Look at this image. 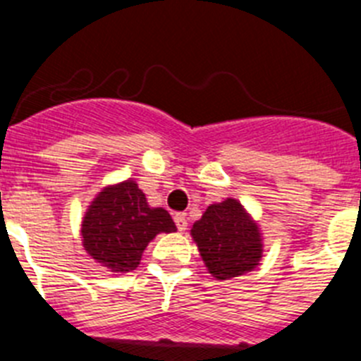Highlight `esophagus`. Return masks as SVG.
<instances>
[{
  "label": "esophagus",
  "instance_id": "34e87169",
  "mask_svg": "<svg viewBox=\"0 0 361 361\" xmlns=\"http://www.w3.org/2000/svg\"><path fill=\"white\" fill-rule=\"evenodd\" d=\"M173 219H175V226H177L178 231H184V229L188 228V219H186V215H184V213H177Z\"/></svg>",
  "mask_w": 361,
  "mask_h": 361
}]
</instances>
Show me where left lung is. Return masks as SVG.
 I'll list each match as a JSON object with an SVG mask.
<instances>
[{"label": "left lung", "instance_id": "1", "mask_svg": "<svg viewBox=\"0 0 361 361\" xmlns=\"http://www.w3.org/2000/svg\"><path fill=\"white\" fill-rule=\"evenodd\" d=\"M191 235L200 257L216 280H229L253 269L262 257L258 226L235 199L212 204L197 220Z\"/></svg>", "mask_w": 361, "mask_h": 361}]
</instances>
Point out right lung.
<instances>
[{"label": "right lung", "instance_id": "1", "mask_svg": "<svg viewBox=\"0 0 361 361\" xmlns=\"http://www.w3.org/2000/svg\"><path fill=\"white\" fill-rule=\"evenodd\" d=\"M170 213L149 208L133 180L104 188L82 220V245L94 260L114 273L139 266L142 251L155 235L175 231Z\"/></svg>", "mask_w": 361, "mask_h": 361}]
</instances>
